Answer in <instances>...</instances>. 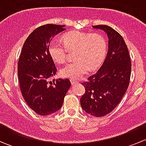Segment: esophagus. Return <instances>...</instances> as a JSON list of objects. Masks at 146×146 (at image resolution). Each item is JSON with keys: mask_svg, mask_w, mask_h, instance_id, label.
<instances>
[{"mask_svg": "<svg viewBox=\"0 0 146 146\" xmlns=\"http://www.w3.org/2000/svg\"><path fill=\"white\" fill-rule=\"evenodd\" d=\"M70 82H71L72 85H76V84H78V82L77 81H76V80H70Z\"/></svg>", "mask_w": 146, "mask_h": 146, "instance_id": "esophagus-1", "label": "esophagus"}]
</instances>
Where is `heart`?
I'll list each match as a JSON object with an SVG mask.
<instances>
[{
  "label": "heart",
  "mask_w": 146,
  "mask_h": 146,
  "mask_svg": "<svg viewBox=\"0 0 146 146\" xmlns=\"http://www.w3.org/2000/svg\"><path fill=\"white\" fill-rule=\"evenodd\" d=\"M64 45L60 41L52 40L48 45V52L52 59L63 64L67 59L68 51H76L75 62L63 67L60 75L64 78L79 79L86 74L90 69L99 67L104 60L107 51V43L103 36L99 34L73 31L63 36Z\"/></svg>",
  "instance_id": "heart-1"
}]
</instances>
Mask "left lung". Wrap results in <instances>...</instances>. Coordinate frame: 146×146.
I'll use <instances>...</instances> for the list:
<instances>
[{"label": "left lung", "instance_id": "obj_1", "mask_svg": "<svg viewBox=\"0 0 146 146\" xmlns=\"http://www.w3.org/2000/svg\"><path fill=\"white\" fill-rule=\"evenodd\" d=\"M104 31L109 39L108 51L96 73L82 83L85 92L80 98L82 110L94 117H104L121 100L129 85L131 63L123 37L111 27L92 26Z\"/></svg>", "mask_w": 146, "mask_h": 146}]
</instances>
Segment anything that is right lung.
Instances as JSON below:
<instances>
[{
  "label": "right lung",
  "mask_w": 146,
  "mask_h": 146,
  "mask_svg": "<svg viewBox=\"0 0 146 146\" xmlns=\"http://www.w3.org/2000/svg\"><path fill=\"white\" fill-rule=\"evenodd\" d=\"M64 27L48 24L35 29L25 42L18 60L22 95L27 105L39 115H49L59 110L71 85L68 79L49 80L57 69L48 45L54 36L65 30Z\"/></svg>",
  "instance_id": "obj_1"
}]
</instances>
